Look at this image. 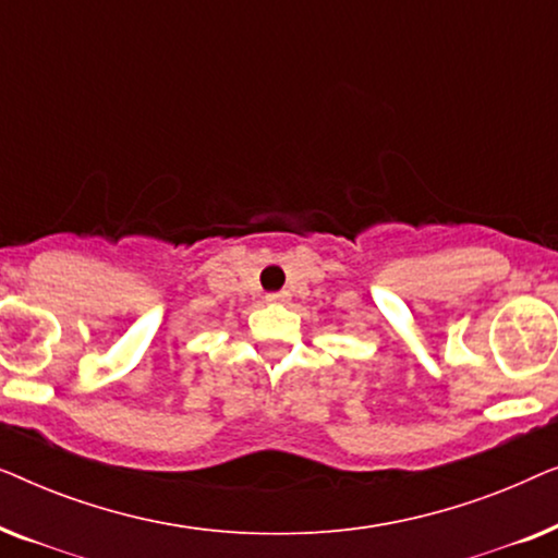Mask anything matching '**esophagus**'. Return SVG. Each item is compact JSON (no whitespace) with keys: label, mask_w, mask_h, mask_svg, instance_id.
Returning <instances> with one entry per match:
<instances>
[{"label":"esophagus","mask_w":558,"mask_h":558,"mask_svg":"<svg viewBox=\"0 0 558 558\" xmlns=\"http://www.w3.org/2000/svg\"><path fill=\"white\" fill-rule=\"evenodd\" d=\"M287 302H289V294L287 292L266 294V304H287Z\"/></svg>","instance_id":"esophagus-1"}]
</instances>
